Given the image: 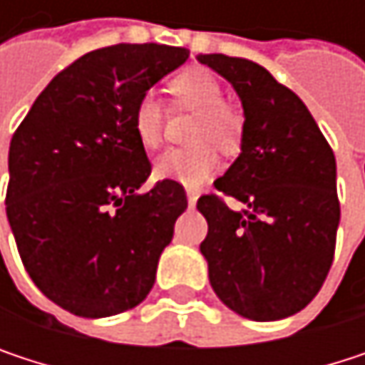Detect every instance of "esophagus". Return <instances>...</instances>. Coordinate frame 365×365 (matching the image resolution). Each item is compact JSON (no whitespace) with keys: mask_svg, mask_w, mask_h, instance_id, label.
I'll use <instances>...</instances> for the list:
<instances>
[{"mask_svg":"<svg viewBox=\"0 0 365 365\" xmlns=\"http://www.w3.org/2000/svg\"><path fill=\"white\" fill-rule=\"evenodd\" d=\"M185 194H187V205L194 207L196 200H198V190L196 187H185Z\"/></svg>","mask_w":365,"mask_h":365,"instance_id":"1","label":"esophagus"}]
</instances>
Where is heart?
<instances>
[{"label": "heart", "mask_w": 365, "mask_h": 365, "mask_svg": "<svg viewBox=\"0 0 365 365\" xmlns=\"http://www.w3.org/2000/svg\"><path fill=\"white\" fill-rule=\"evenodd\" d=\"M169 93L175 108L196 111L187 130V139L194 143L163 152L156 158L154 173L160 180L198 187L217 169L215 148L226 156H235L241 150L245 118L241 111L224 103L220 80L202 67H190L173 76L169 80ZM165 120L167 110L152 91L137 99L130 122L137 141L145 150H154L163 141Z\"/></svg>", "instance_id": "heart-1"}]
</instances>
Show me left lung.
<instances>
[{
  "label": "left lung",
  "instance_id": "1",
  "mask_svg": "<svg viewBox=\"0 0 365 365\" xmlns=\"http://www.w3.org/2000/svg\"><path fill=\"white\" fill-rule=\"evenodd\" d=\"M198 61L241 97V154L196 209L209 232L200 254L217 298L254 322L302 311L322 289L334 259L340 202L336 158L300 97L262 65L226 54ZM224 195L241 210H230Z\"/></svg>",
  "mask_w": 365,
  "mask_h": 365
}]
</instances>
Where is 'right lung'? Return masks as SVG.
<instances>
[{"label": "right lung", "instance_id": "1", "mask_svg": "<svg viewBox=\"0 0 365 365\" xmlns=\"http://www.w3.org/2000/svg\"><path fill=\"white\" fill-rule=\"evenodd\" d=\"M190 50H93L39 93L10 141L6 213L39 292L78 317L124 313L150 294L158 257L187 207L180 182L152 173L130 113Z\"/></svg>", "mask_w": 365, "mask_h": 365}]
</instances>
